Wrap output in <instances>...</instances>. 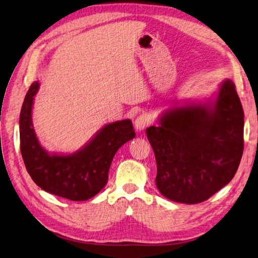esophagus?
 Masks as SVG:
<instances>
[{
    "mask_svg": "<svg viewBox=\"0 0 258 258\" xmlns=\"http://www.w3.org/2000/svg\"><path fill=\"white\" fill-rule=\"evenodd\" d=\"M150 123H151V120H150V118H148L147 115H140V116H138V118L135 121V128L138 132H141Z\"/></svg>",
    "mask_w": 258,
    "mask_h": 258,
    "instance_id": "esophagus-1",
    "label": "esophagus"
}]
</instances>
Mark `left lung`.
<instances>
[{
	"label": "left lung",
	"mask_w": 258,
	"mask_h": 258,
	"mask_svg": "<svg viewBox=\"0 0 258 258\" xmlns=\"http://www.w3.org/2000/svg\"><path fill=\"white\" fill-rule=\"evenodd\" d=\"M243 108L228 79L205 102L175 101L161 114L157 127L146 129L162 196L195 205L227 185L243 154Z\"/></svg>",
	"instance_id": "obj_1"
}]
</instances>
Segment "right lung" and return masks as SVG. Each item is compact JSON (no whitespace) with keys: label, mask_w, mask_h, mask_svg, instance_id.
Returning a JSON list of instances; mask_svg holds the SVG:
<instances>
[{"label":"right lung","mask_w":258,"mask_h":258,"mask_svg":"<svg viewBox=\"0 0 258 258\" xmlns=\"http://www.w3.org/2000/svg\"><path fill=\"white\" fill-rule=\"evenodd\" d=\"M38 88V82L31 85L19 117L20 151L27 171L45 191L73 201L88 200L106 185L116 152L136 137L132 122L123 119L105 124L75 153H49L38 141L32 122Z\"/></svg>","instance_id":"obj_1"}]
</instances>
